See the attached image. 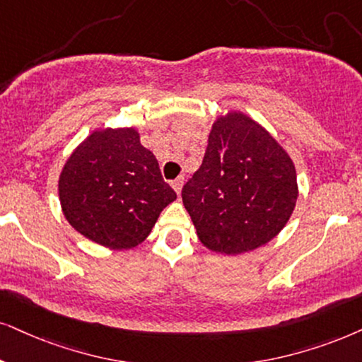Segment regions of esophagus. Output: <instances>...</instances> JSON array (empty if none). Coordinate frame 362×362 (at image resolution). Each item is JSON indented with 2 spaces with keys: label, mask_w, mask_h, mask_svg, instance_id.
Segmentation results:
<instances>
[{
  "label": "esophagus",
  "mask_w": 362,
  "mask_h": 362,
  "mask_svg": "<svg viewBox=\"0 0 362 362\" xmlns=\"http://www.w3.org/2000/svg\"><path fill=\"white\" fill-rule=\"evenodd\" d=\"M182 185H184V177H178V178H175V180L172 182V187H173V190H175L178 195H180Z\"/></svg>",
  "instance_id": "esophagus-1"
}]
</instances>
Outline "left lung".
Instances as JSON below:
<instances>
[{
	"label": "left lung",
	"mask_w": 362,
	"mask_h": 362,
	"mask_svg": "<svg viewBox=\"0 0 362 362\" xmlns=\"http://www.w3.org/2000/svg\"><path fill=\"white\" fill-rule=\"evenodd\" d=\"M182 200L207 249L249 252L289 221L297 200L294 163L259 123L230 112L212 125L202 165Z\"/></svg>",
	"instance_id": "1"
}]
</instances>
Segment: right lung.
<instances>
[{"mask_svg":"<svg viewBox=\"0 0 362 362\" xmlns=\"http://www.w3.org/2000/svg\"><path fill=\"white\" fill-rule=\"evenodd\" d=\"M58 190L71 227L118 250L147 239L160 212L177 199L135 128L93 132L68 158Z\"/></svg>","mask_w":362,"mask_h":362,"instance_id":"right-lung-1","label":"right lung"}]
</instances>
